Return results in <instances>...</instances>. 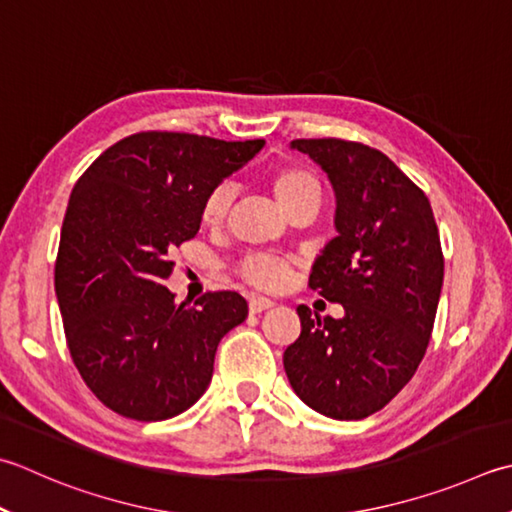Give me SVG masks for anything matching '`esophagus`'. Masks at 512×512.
Returning <instances> with one entry per match:
<instances>
[{
	"mask_svg": "<svg viewBox=\"0 0 512 512\" xmlns=\"http://www.w3.org/2000/svg\"><path fill=\"white\" fill-rule=\"evenodd\" d=\"M273 306H275V302H273V299H268V297H250V302H248V308H250V313H253V315L262 313V310H268Z\"/></svg>",
	"mask_w": 512,
	"mask_h": 512,
	"instance_id": "34e87169",
	"label": "esophagus"
}]
</instances>
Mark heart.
I'll return each mask as SVG.
<instances>
[{"label":"heart","instance_id":"b5f03b06","mask_svg":"<svg viewBox=\"0 0 512 512\" xmlns=\"http://www.w3.org/2000/svg\"><path fill=\"white\" fill-rule=\"evenodd\" d=\"M270 186H273L277 202L286 210L306 202V199H317L319 202V193H322L317 177L310 170L297 166L277 170L273 179H270ZM233 197L235 186L230 182H224L210 190L202 204V222L206 226L222 224L230 206H233ZM288 273L290 270L284 259L270 255H250L242 264V275L250 284L259 288H279L288 279Z\"/></svg>","mask_w":512,"mask_h":512}]
</instances>
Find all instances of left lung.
<instances>
[{
    "label": "left lung",
    "instance_id": "1",
    "mask_svg": "<svg viewBox=\"0 0 512 512\" xmlns=\"http://www.w3.org/2000/svg\"><path fill=\"white\" fill-rule=\"evenodd\" d=\"M335 190L337 237L319 250L310 288L344 317L297 306L302 333L284 350L288 382L330 419H364L402 390L426 353L444 284L428 197L379 150L295 139Z\"/></svg>",
    "mask_w": 512,
    "mask_h": 512
}]
</instances>
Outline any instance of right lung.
<instances>
[{
  "mask_svg": "<svg viewBox=\"0 0 512 512\" xmlns=\"http://www.w3.org/2000/svg\"><path fill=\"white\" fill-rule=\"evenodd\" d=\"M264 144L137 133L104 150L70 193L55 293L70 357L115 413L162 422L206 393L217 344L248 304L233 290L177 304L164 279L173 248L197 235L206 195Z\"/></svg>",
  "mask_w": 512,
  "mask_h": 512,
  "instance_id": "right-lung-1",
  "label": "right lung"
}]
</instances>
